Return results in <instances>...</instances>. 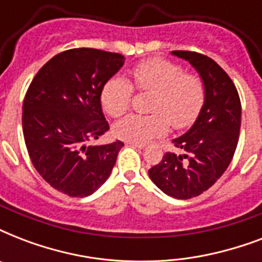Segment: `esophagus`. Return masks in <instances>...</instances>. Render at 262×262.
Masks as SVG:
<instances>
[{"mask_svg": "<svg viewBox=\"0 0 262 262\" xmlns=\"http://www.w3.org/2000/svg\"><path fill=\"white\" fill-rule=\"evenodd\" d=\"M127 145H132V147H136V148H139V149H143L145 145L144 144H140V143H133V141H126Z\"/></svg>", "mask_w": 262, "mask_h": 262, "instance_id": "34e87169", "label": "esophagus"}]
</instances>
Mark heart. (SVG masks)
I'll list each match as a JSON object with an SVG mask.
<instances>
[{
    "label": "heart",
    "instance_id": "1",
    "mask_svg": "<svg viewBox=\"0 0 262 262\" xmlns=\"http://www.w3.org/2000/svg\"><path fill=\"white\" fill-rule=\"evenodd\" d=\"M135 87L154 92L152 115L132 114L114 125V135L126 141L144 144L163 136L170 125L177 129L190 126L204 104L205 91L200 77L185 75L178 63L162 58L140 62L132 71ZM133 85L125 77L108 80L102 91V106L111 117L129 108Z\"/></svg>",
    "mask_w": 262,
    "mask_h": 262
}]
</instances>
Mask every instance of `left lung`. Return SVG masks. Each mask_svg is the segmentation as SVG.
<instances>
[{
  "instance_id": "obj_1",
  "label": "left lung",
  "mask_w": 262,
  "mask_h": 262,
  "mask_svg": "<svg viewBox=\"0 0 262 262\" xmlns=\"http://www.w3.org/2000/svg\"><path fill=\"white\" fill-rule=\"evenodd\" d=\"M194 68L205 98L190 129L172 140L181 155L167 152L148 175L170 197L187 200L208 190L227 170L236 149L241 129V100L228 75L207 55L171 51Z\"/></svg>"
}]
</instances>
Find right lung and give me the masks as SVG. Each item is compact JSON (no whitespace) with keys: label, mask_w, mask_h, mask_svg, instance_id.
Returning a JSON list of instances; mask_svg holds the SVG:
<instances>
[{"label":"right lung","mask_w":262,"mask_h":262,"mask_svg":"<svg viewBox=\"0 0 262 262\" xmlns=\"http://www.w3.org/2000/svg\"><path fill=\"white\" fill-rule=\"evenodd\" d=\"M123 63L118 53L72 49L32 80L23 103V133L34 167L55 190L87 197L110 177L123 143L90 141L108 130L100 96Z\"/></svg>","instance_id":"right-lung-1"}]
</instances>
